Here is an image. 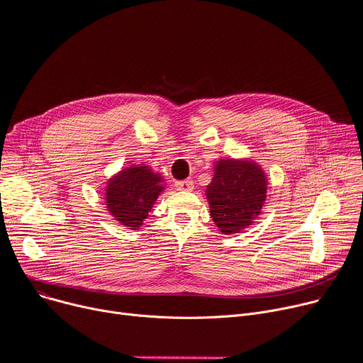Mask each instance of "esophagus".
<instances>
[{
	"mask_svg": "<svg viewBox=\"0 0 363 363\" xmlns=\"http://www.w3.org/2000/svg\"><path fill=\"white\" fill-rule=\"evenodd\" d=\"M175 186L179 191H192V189H194V182H192L191 179L178 181V182H175Z\"/></svg>",
	"mask_w": 363,
	"mask_h": 363,
	"instance_id": "1",
	"label": "esophagus"
}]
</instances>
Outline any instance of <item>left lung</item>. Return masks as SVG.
<instances>
[{
    "label": "left lung",
    "mask_w": 363,
    "mask_h": 363,
    "mask_svg": "<svg viewBox=\"0 0 363 363\" xmlns=\"http://www.w3.org/2000/svg\"><path fill=\"white\" fill-rule=\"evenodd\" d=\"M267 194V178L252 160L220 159L206 196L213 222L222 233H238L261 213Z\"/></svg>",
    "instance_id": "8db88e82"
}]
</instances>
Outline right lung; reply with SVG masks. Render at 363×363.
Returning a JSON list of instances; mask_svg holds the SVG:
<instances>
[{"label": "right lung", "instance_id": "right-lung-1", "mask_svg": "<svg viewBox=\"0 0 363 363\" xmlns=\"http://www.w3.org/2000/svg\"><path fill=\"white\" fill-rule=\"evenodd\" d=\"M163 178L149 166L133 164L108 181L106 206L115 219L128 229H138L164 189Z\"/></svg>", "mask_w": 363, "mask_h": 363}]
</instances>
